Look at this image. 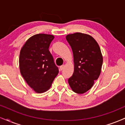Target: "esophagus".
Masks as SVG:
<instances>
[{"mask_svg": "<svg viewBox=\"0 0 125 125\" xmlns=\"http://www.w3.org/2000/svg\"><path fill=\"white\" fill-rule=\"evenodd\" d=\"M64 67V65L61 66H60V70H61V71H62V70H63Z\"/></svg>", "mask_w": 125, "mask_h": 125, "instance_id": "esophagus-1", "label": "esophagus"}]
</instances>
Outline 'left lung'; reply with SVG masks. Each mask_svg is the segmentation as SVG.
<instances>
[{
	"label": "left lung",
	"mask_w": 125,
	"mask_h": 125,
	"mask_svg": "<svg viewBox=\"0 0 125 125\" xmlns=\"http://www.w3.org/2000/svg\"><path fill=\"white\" fill-rule=\"evenodd\" d=\"M73 53L74 72L68 79L74 92L83 94L94 85L101 72L103 57L99 46L91 36L82 33L67 35Z\"/></svg>",
	"instance_id": "obj_1"
}]
</instances>
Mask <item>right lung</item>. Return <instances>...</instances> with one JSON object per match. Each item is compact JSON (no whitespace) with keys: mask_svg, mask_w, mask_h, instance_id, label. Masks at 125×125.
I'll list each match as a JSON object with an SVG mask.
<instances>
[{"mask_svg":"<svg viewBox=\"0 0 125 125\" xmlns=\"http://www.w3.org/2000/svg\"><path fill=\"white\" fill-rule=\"evenodd\" d=\"M54 36L37 34L26 42L21 50L19 68L24 79L38 94L49 89L59 73L49 51Z\"/></svg>","mask_w":125,"mask_h":125,"instance_id":"obj_1","label":"right lung"}]
</instances>
